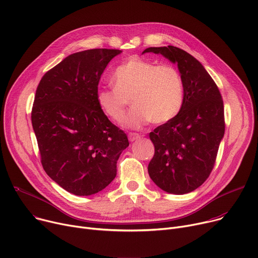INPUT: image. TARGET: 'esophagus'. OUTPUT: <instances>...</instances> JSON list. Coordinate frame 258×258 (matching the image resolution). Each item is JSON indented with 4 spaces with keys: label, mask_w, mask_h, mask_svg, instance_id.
Listing matches in <instances>:
<instances>
[{
    "label": "esophagus",
    "mask_w": 258,
    "mask_h": 258,
    "mask_svg": "<svg viewBox=\"0 0 258 258\" xmlns=\"http://www.w3.org/2000/svg\"><path fill=\"white\" fill-rule=\"evenodd\" d=\"M139 139H140V136H139L138 134H136V133H131V134H128V140H130L131 142L137 141V140H139Z\"/></svg>",
    "instance_id": "obj_1"
}]
</instances>
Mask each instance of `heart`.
<instances>
[{
    "label": "heart",
    "instance_id": "heart-1",
    "mask_svg": "<svg viewBox=\"0 0 258 258\" xmlns=\"http://www.w3.org/2000/svg\"><path fill=\"white\" fill-rule=\"evenodd\" d=\"M111 82L113 88L97 90V105L112 121L120 122L130 99L134 107L123 121L126 128L139 130L149 121L166 123L181 110L183 83L172 65L133 56L115 68Z\"/></svg>",
    "mask_w": 258,
    "mask_h": 258
}]
</instances>
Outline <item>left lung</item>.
Listing matches in <instances>:
<instances>
[{"mask_svg": "<svg viewBox=\"0 0 258 258\" xmlns=\"http://www.w3.org/2000/svg\"><path fill=\"white\" fill-rule=\"evenodd\" d=\"M162 55L177 64L183 104L175 118L149 134L154 156L148 174L161 190L190 193L210 176L224 137V107L216 83L203 65L176 46L148 47L142 54Z\"/></svg>", "mask_w": 258, "mask_h": 258, "instance_id": "left-lung-1", "label": "left lung"}]
</instances>
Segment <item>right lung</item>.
<instances>
[{
  "instance_id": "add662e5",
  "label": "right lung",
  "mask_w": 258,
  "mask_h": 258,
  "mask_svg": "<svg viewBox=\"0 0 258 258\" xmlns=\"http://www.w3.org/2000/svg\"><path fill=\"white\" fill-rule=\"evenodd\" d=\"M122 50L94 48L63 59L41 79L32 109L46 174L77 196L100 192L115 178L116 164L130 145L96 101L100 77Z\"/></svg>"
}]
</instances>
